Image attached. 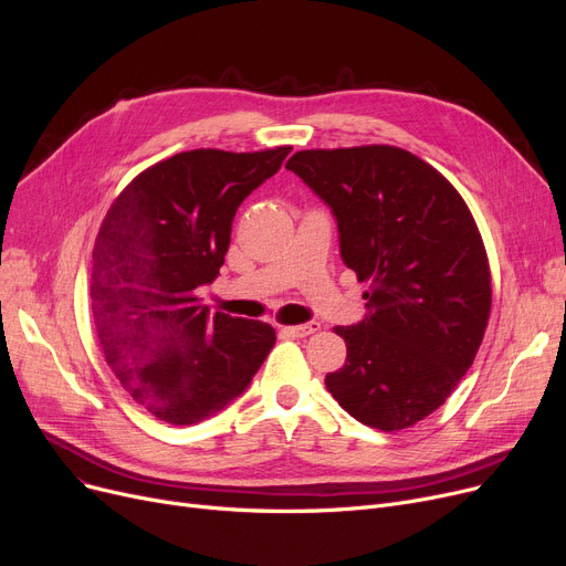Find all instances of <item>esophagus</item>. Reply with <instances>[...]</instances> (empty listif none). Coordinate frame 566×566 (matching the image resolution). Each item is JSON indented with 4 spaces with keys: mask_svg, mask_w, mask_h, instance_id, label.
Returning a JSON list of instances; mask_svg holds the SVG:
<instances>
[{
    "mask_svg": "<svg viewBox=\"0 0 566 566\" xmlns=\"http://www.w3.org/2000/svg\"><path fill=\"white\" fill-rule=\"evenodd\" d=\"M321 331V323L318 321H307V323H301V325H289V328H284V333L293 335V337H307V335H314Z\"/></svg>",
    "mask_w": 566,
    "mask_h": 566,
    "instance_id": "esophagus-1",
    "label": "esophagus"
}]
</instances>
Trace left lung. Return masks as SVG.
<instances>
[{"label":"left lung","instance_id":"8db88e82","mask_svg":"<svg viewBox=\"0 0 566 566\" xmlns=\"http://www.w3.org/2000/svg\"><path fill=\"white\" fill-rule=\"evenodd\" d=\"M286 169L331 208L342 261L369 282L365 318L335 328L346 365L325 388L367 427H412L484 339L491 271L478 224L448 178L397 146L298 151Z\"/></svg>","mask_w":566,"mask_h":566}]
</instances>
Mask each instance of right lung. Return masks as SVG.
<instances>
[{
  "label": "right lung",
  "instance_id": "right-lung-1",
  "mask_svg": "<svg viewBox=\"0 0 566 566\" xmlns=\"http://www.w3.org/2000/svg\"><path fill=\"white\" fill-rule=\"evenodd\" d=\"M291 146L176 154L114 199L94 245L92 316L105 360L158 420L197 424L241 397L275 344L268 323L211 314L231 222Z\"/></svg>",
  "mask_w": 566,
  "mask_h": 566
}]
</instances>
